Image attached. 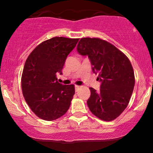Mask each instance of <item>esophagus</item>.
<instances>
[{"label":"esophagus","mask_w":153,"mask_h":153,"mask_svg":"<svg viewBox=\"0 0 153 153\" xmlns=\"http://www.w3.org/2000/svg\"><path fill=\"white\" fill-rule=\"evenodd\" d=\"M75 91H76V92H77L78 89L80 88V86H79V85H75Z\"/></svg>","instance_id":"1"}]
</instances>
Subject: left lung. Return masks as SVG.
<instances>
[{
    "label": "left lung",
    "mask_w": 153,
    "mask_h": 153,
    "mask_svg": "<svg viewBox=\"0 0 153 153\" xmlns=\"http://www.w3.org/2000/svg\"><path fill=\"white\" fill-rule=\"evenodd\" d=\"M78 53L88 55L92 70L101 82L97 92L90 88L87 101L93 114L103 121L114 120L127 108L134 89V70L129 59L114 45L100 38H82Z\"/></svg>",
    "instance_id": "1"
}]
</instances>
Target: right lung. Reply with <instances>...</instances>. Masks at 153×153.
<instances>
[{"instance_id":"add662e5","label":"right lung","mask_w":153,"mask_h":153,"mask_svg":"<svg viewBox=\"0 0 153 153\" xmlns=\"http://www.w3.org/2000/svg\"><path fill=\"white\" fill-rule=\"evenodd\" d=\"M79 39L55 36L36 47L26 59L22 76L26 102L40 119L53 121L68 111L75 94V85H62L57 73Z\"/></svg>"}]
</instances>
